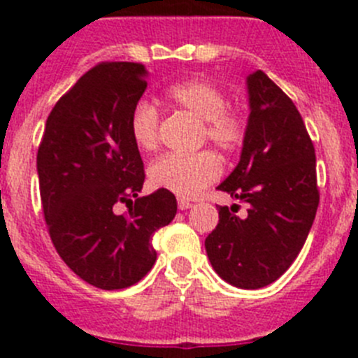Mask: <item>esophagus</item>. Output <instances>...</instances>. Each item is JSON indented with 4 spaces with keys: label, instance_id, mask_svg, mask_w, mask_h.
I'll return each instance as SVG.
<instances>
[{
    "label": "esophagus",
    "instance_id": "esophagus-1",
    "mask_svg": "<svg viewBox=\"0 0 358 358\" xmlns=\"http://www.w3.org/2000/svg\"><path fill=\"white\" fill-rule=\"evenodd\" d=\"M177 206H179V210H188V208H192V202L186 201V199H179Z\"/></svg>",
    "mask_w": 358,
    "mask_h": 358
}]
</instances>
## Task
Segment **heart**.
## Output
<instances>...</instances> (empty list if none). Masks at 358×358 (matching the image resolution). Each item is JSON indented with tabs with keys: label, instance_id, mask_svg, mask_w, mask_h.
<instances>
[{
	"label": "heart",
	"instance_id": "b5f03b06",
	"mask_svg": "<svg viewBox=\"0 0 358 358\" xmlns=\"http://www.w3.org/2000/svg\"><path fill=\"white\" fill-rule=\"evenodd\" d=\"M164 96L176 109L201 120V143L213 145L220 152H235L245 140V120L238 110L226 106V94L210 80H186L166 87ZM159 110L140 102L131 115V136L141 150H154L159 143ZM222 173L220 161L208 150L192 156L166 154L150 164L148 179L159 189L179 197H194L215 182Z\"/></svg>",
	"mask_w": 358,
	"mask_h": 358
}]
</instances>
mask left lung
<instances>
[{"instance_id": "8db88e82", "label": "left lung", "mask_w": 358, "mask_h": 358, "mask_svg": "<svg viewBox=\"0 0 358 358\" xmlns=\"http://www.w3.org/2000/svg\"><path fill=\"white\" fill-rule=\"evenodd\" d=\"M249 115L242 156L218 189L249 206H218L206 238L211 265L240 289H262L292 265L319 206L314 143L299 110L262 69L248 77Z\"/></svg>"}]
</instances>
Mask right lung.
I'll use <instances>...</instances> for the list:
<instances>
[{
	"mask_svg": "<svg viewBox=\"0 0 358 358\" xmlns=\"http://www.w3.org/2000/svg\"><path fill=\"white\" fill-rule=\"evenodd\" d=\"M145 75L140 62L91 68L59 98L37 150L50 238L73 273L102 290L147 276L157 258L152 235L177 213L169 189L140 197L145 170L129 123Z\"/></svg>",
	"mask_w": 358,
	"mask_h": 358,
	"instance_id": "add662e5",
	"label": "right lung"
}]
</instances>
